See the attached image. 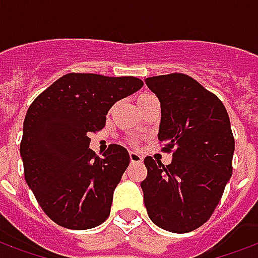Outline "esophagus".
<instances>
[{
    "mask_svg": "<svg viewBox=\"0 0 258 258\" xmlns=\"http://www.w3.org/2000/svg\"><path fill=\"white\" fill-rule=\"evenodd\" d=\"M130 160H131V163H141L142 162V156H141L140 153L130 152Z\"/></svg>",
    "mask_w": 258,
    "mask_h": 258,
    "instance_id": "obj_1",
    "label": "esophagus"
}]
</instances>
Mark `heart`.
Wrapping results in <instances>:
<instances>
[{
  "instance_id": "b5f03b06",
  "label": "heart",
  "mask_w": 258,
  "mask_h": 258,
  "mask_svg": "<svg viewBox=\"0 0 258 258\" xmlns=\"http://www.w3.org/2000/svg\"><path fill=\"white\" fill-rule=\"evenodd\" d=\"M152 96H155V95H152V94H149V92H144V94H141V95L138 96V105H140V103H142V102L148 101V99H149V98H152Z\"/></svg>"
}]
</instances>
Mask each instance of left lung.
<instances>
[{"mask_svg":"<svg viewBox=\"0 0 258 258\" xmlns=\"http://www.w3.org/2000/svg\"><path fill=\"white\" fill-rule=\"evenodd\" d=\"M145 83L160 101L162 151L173 152L168 166L151 156L144 160L146 211L157 227L190 232L210 218L232 175L235 141L227 109L186 74L155 76Z\"/></svg>","mask_w":258,"mask_h":258,"instance_id":"1","label":"left lung"}]
</instances>
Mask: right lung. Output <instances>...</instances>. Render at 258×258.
I'll use <instances>...</instances> for the list:
<instances>
[{
  "mask_svg": "<svg viewBox=\"0 0 258 258\" xmlns=\"http://www.w3.org/2000/svg\"><path fill=\"white\" fill-rule=\"evenodd\" d=\"M142 80L69 73L33 101L23 123L25 179L53 222L68 229L98 227L110 214L113 192L130 164L121 145L96 156L90 134L105 127L109 109Z\"/></svg>",
  "mask_w": 258,
  "mask_h": 258,
  "instance_id": "1",
  "label": "right lung"
}]
</instances>
